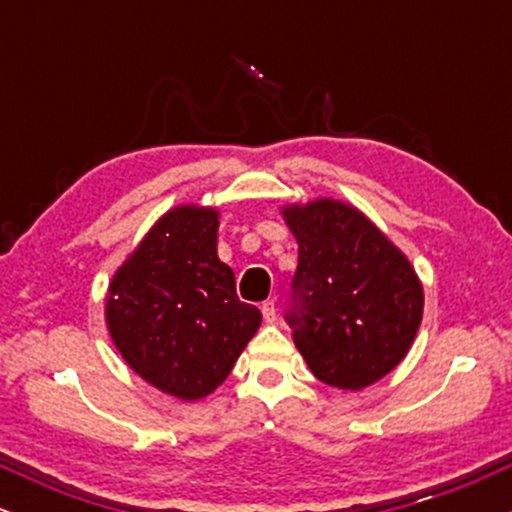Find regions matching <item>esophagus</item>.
<instances>
[{
	"instance_id": "obj_1",
	"label": "esophagus",
	"mask_w": 512,
	"mask_h": 512,
	"mask_svg": "<svg viewBox=\"0 0 512 512\" xmlns=\"http://www.w3.org/2000/svg\"><path fill=\"white\" fill-rule=\"evenodd\" d=\"M262 315L267 322H276V303L274 301H264L262 303Z\"/></svg>"
}]
</instances>
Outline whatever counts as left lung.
Instances as JSON below:
<instances>
[{
    "mask_svg": "<svg viewBox=\"0 0 512 512\" xmlns=\"http://www.w3.org/2000/svg\"><path fill=\"white\" fill-rule=\"evenodd\" d=\"M298 240L293 342L317 380L363 390L409 354L424 286L409 257L356 209L332 197L281 207Z\"/></svg>",
    "mask_w": 512,
    "mask_h": 512,
    "instance_id": "1",
    "label": "left lung"
}]
</instances>
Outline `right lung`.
I'll return each instance as SVG.
<instances>
[{"label": "right lung", "mask_w": 512, "mask_h": 512, "mask_svg": "<svg viewBox=\"0 0 512 512\" xmlns=\"http://www.w3.org/2000/svg\"><path fill=\"white\" fill-rule=\"evenodd\" d=\"M219 216L202 204L168 209L115 269L105 296V325L127 366L182 402L211 395L262 325L219 260Z\"/></svg>", "instance_id": "obj_1"}]
</instances>
